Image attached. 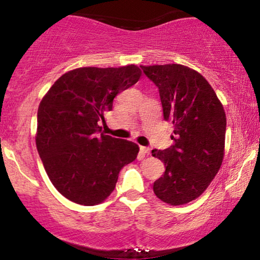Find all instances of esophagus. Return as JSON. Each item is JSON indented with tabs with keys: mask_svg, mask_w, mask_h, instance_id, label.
<instances>
[{
	"mask_svg": "<svg viewBox=\"0 0 260 260\" xmlns=\"http://www.w3.org/2000/svg\"><path fill=\"white\" fill-rule=\"evenodd\" d=\"M139 150H140V154H143V155H145V154H149V153H150V149L147 148V147H140V148H139Z\"/></svg>",
	"mask_w": 260,
	"mask_h": 260,
	"instance_id": "34e87169",
	"label": "esophagus"
}]
</instances>
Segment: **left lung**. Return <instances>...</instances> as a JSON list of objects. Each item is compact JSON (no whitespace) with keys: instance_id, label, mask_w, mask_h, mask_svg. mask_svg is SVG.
<instances>
[{"instance_id":"8db88e82","label":"left lung","mask_w":260,"mask_h":260,"mask_svg":"<svg viewBox=\"0 0 260 260\" xmlns=\"http://www.w3.org/2000/svg\"><path fill=\"white\" fill-rule=\"evenodd\" d=\"M140 67L159 88L164 120L174 124V144L151 151L166 169L154 182V193L170 205L187 204L202 196L221 168L225 110L208 80L192 68L177 63Z\"/></svg>"}]
</instances>
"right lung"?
<instances>
[{
  "instance_id": "obj_1",
  "label": "right lung",
  "mask_w": 260,
  "mask_h": 260,
  "mask_svg": "<svg viewBox=\"0 0 260 260\" xmlns=\"http://www.w3.org/2000/svg\"><path fill=\"white\" fill-rule=\"evenodd\" d=\"M138 66L80 67L64 73L38 109L35 143L50 181L80 205H96L116 187L118 174L137 159L139 147L101 133L113 99L138 82Z\"/></svg>"
}]
</instances>
